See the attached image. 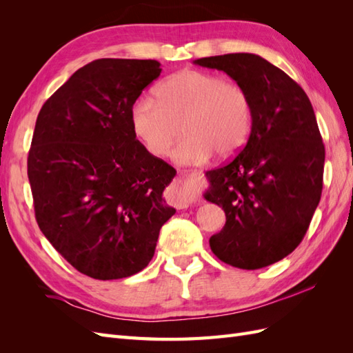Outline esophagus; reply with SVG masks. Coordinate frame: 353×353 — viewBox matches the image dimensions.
Returning <instances> with one entry per match:
<instances>
[{
	"mask_svg": "<svg viewBox=\"0 0 353 353\" xmlns=\"http://www.w3.org/2000/svg\"><path fill=\"white\" fill-rule=\"evenodd\" d=\"M175 203H176V206L181 208V209H185V208L193 205V197H191V196L187 193V190H185V187H184L183 183H178V185H176Z\"/></svg>",
	"mask_w": 353,
	"mask_h": 353,
	"instance_id": "34e87169",
	"label": "esophagus"
}]
</instances>
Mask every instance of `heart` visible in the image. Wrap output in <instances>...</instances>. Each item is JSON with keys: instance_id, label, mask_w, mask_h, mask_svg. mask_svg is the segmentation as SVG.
<instances>
[{"instance_id": "heart-1", "label": "heart", "mask_w": 353, "mask_h": 353, "mask_svg": "<svg viewBox=\"0 0 353 353\" xmlns=\"http://www.w3.org/2000/svg\"><path fill=\"white\" fill-rule=\"evenodd\" d=\"M154 100L137 101L131 123L134 134L148 152L165 156L174 150L178 163H203L216 153L227 159L237 154L253 130V103L240 83L218 73L181 70L154 88Z\"/></svg>"}]
</instances>
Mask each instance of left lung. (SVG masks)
Here are the masks:
<instances>
[{
    "label": "left lung",
    "mask_w": 353,
    "mask_h": 353,
    "mask_svg": "<svg viewBox=\"0 0 353 353\" xmlns=\"http://www.w3.org/2000/svg\"><path fill=\"white\" fill-rule=\"evenodd\" d=\"M225 72L249 92L253 130L231 162L208 170L205 199L227 222L209 240L218 259L259 270L290 254L323 193L325 148L306 92L265 59L236 52L194 60Z\"/></svg>",
    "instance_id": "left-lung-1"
}]
</instances>
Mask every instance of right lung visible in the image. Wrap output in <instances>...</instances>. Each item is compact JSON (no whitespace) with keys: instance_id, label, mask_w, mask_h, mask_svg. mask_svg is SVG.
Returning a JSON list of instances; mask_svg holds the SVG:
<instances>
[{"instance_id":"add662e5","label":"right lung","mask_w":353,"mask_h":353,"mask_svg":"<svg viewBox=\"0 0 353 353\" xmlns=\"http://www.w3.org/2000/svg\"><path fill=\"white\" fill-rule=\"evenodd\" d=\"M156 60L99 59L41 108L28 156L39 230L74 270L95 280L140 272L174 215L163 190L176 170L134 134L137 99Z\"/></svg>"}]
</instances>
